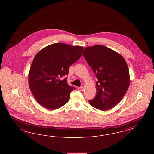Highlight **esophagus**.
I'll use <instances>...</instances> for the list:
<instances>
[{
	"mask_svg": "<svg viewBox=\"0 0 154 154\" xmlns=\"http://www.w3.org/2000/svg\"><path fill=\"white\" fill-rule=\"evenodd\" d=\"M77 89H78V90H79V91H83L84 88L83 87H78Z\"/></svg>",
	"mask_w": 154,
	"mask_h": 154,
	"instance_id": "1",
	"label": "esophagus"
}]
</instances>
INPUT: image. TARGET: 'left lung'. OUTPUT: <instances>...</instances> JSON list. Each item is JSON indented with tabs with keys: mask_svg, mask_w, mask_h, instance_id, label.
<instances>
[{
	"mask_svg": "<svg viewBox=\"0 0 154 154\" xmlns=\"http://www.w3.org/2000/svg\"><path fill=\"white\" fill-rule=\"evenodd\" d=\"M84 55L98 80L96 95L89 100L99 110L105 111L116 106L130 84L129 69L124 58L117 52L102 45L86 47Z\"/></svg>",
	"mask_w": 154,
	"mask_h": 154,
	"instance_id": "1",
	"label": "left lung"
}]
</instances>
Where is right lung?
Listing matches in <instances>:
<instances>
[{"label":"right lung","instance_id":"right-lung-1","mask_svg":"<svg viewBox=\"0 0 154 154\" xmlns=\"http://www.w3.org/2000/svg\"><path fill=\"white\" fill-rule=\"evenodd\" d=\"M84 48L64 43L49 45L38 52L32 62L29 73V85L35 99L41 106L55 110L69 100L75 89L68 85L63 76L77 61Z\"/></svg>","mask_w":154,"mask_h":154}]
</instances>
